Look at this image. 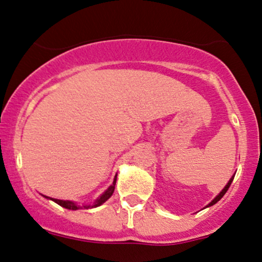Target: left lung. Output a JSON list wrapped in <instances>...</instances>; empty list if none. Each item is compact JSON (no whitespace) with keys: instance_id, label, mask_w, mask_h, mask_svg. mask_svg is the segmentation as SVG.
<instances>
[{"instance_id":"8db88e82","label":"left lung","mask_w":262,"mask_h":262,"mask_svg":"<svg viewBox=\"0 0 262 262\" xmlns=\"http://www.w3.org/2000/svg\"><path fill=\"white\" fill-rule=\"evenodd\" d=\"M234 175H235V174H234ZM234 175H233V177H232V178H230V179H229V181H228V183H227V185L223 187V190H222V191H221L220 193H218V195L216 196V198H214L213 200H212V201H211V202H210V204H208L207 206H206V207H210V206H213L214 204H217V202H218V201H220V200L223 198V196H224V193H226L227 191H228V189H229L230 184H232V181H233V179H234Z\"/></svg>"}]
</instances>
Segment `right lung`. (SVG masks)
<instances>
[{"instance_id": "right-lung-1", "label": "right lung", "mask_w": 262, "mask_h": 262, "mask_svg": "<svg viewBox=\"0 0 262 262\" xmlns=\"http://www.w3.org/2000/svg\"><path fill=\"white\" fill-rule=\"evenodd\" d=\"M115 184H116V175H115V178H114V181H113L112 185H110L109 187H107V189L105 190V191H104L103 193H101V195L99 196V198H98L97 200H95V201L93 202V204H91V205H84V204H83V205H78V204H77V202L69 201V200H57V199H51V198H48V196H44V198H45V199H48V200H52V201L56 202L57 205H60L61 207L67 208V210H73V211H76V210H88V208L98 207V206L103 205L104 202L107 201V200H109L110 198H112V195H113L114 190H115Z\"/></svg>"}]
</instances>
